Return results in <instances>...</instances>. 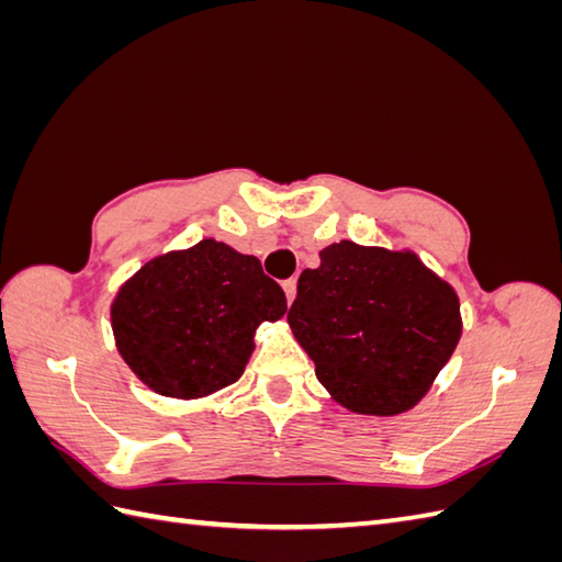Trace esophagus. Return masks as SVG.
Returning a JSON list of instances; mask_svg holds the SVG:
<instances>
[{
	"instance_id": "1",
	"label": "esophagus",
	"mask_w": 562,
	"mask_h": 562,
	"mask_svg": "<svg viewBox=\"0 0 562 562\" xmlns=\"http://www.w3.org/2000/svg\"><path fill=\"white\" fill-rule=\"evenodd\" d=\"M282 290H284V294H288V302L292 304L294 296H296V280L294 278L292 280H284L282 282Z\"/></svg>"
}]
</instances>
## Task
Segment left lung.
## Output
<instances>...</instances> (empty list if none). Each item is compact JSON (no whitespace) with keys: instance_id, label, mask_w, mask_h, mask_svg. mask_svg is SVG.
<instances>
[{"instance_id":"8db88e82","label":"left lung","mask_w":562,"mask_h":562,"mask_svg":"<svg viewBox=\"0 0 562 562\" xmlns=\"http://www.w3.org/2000/svg\"><path fill=\"white\" fill-rule=\"evenodd\" d=\"M316 379L362 415L411 411L461 338L459 296L413 250L352 241L321 250L288 314Z\"/></svg>"}]
</instances>
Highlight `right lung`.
<instances>
[{"mask_svg":"<svg viewBox=\"0 0 562 562\" xmlns=\"http://www.w3.org/2000/svg\"><path fill=\"white\" fill-rule=\"evenodd\" d=\"M288 312L282 288L214 238L145 262L111 306L117 352L139 381L169 398H202L234 384L262 321Z\"/></svg>","mask_w":562,"mask_h":562,"instance_id":"1","label":"right lung"}]
</instances>
